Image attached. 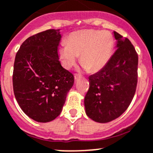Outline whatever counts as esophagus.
I'll list each match as a JSON object with an SVG mask.
<instances>
[{"mask_svg":"<svg viewBox=\"0 0 153 153\" xmlns=\"http://www.w3.org/2000/svg\"><path fill=\"white\" fill-rule=\"evenodd\" d=\"M74 77H75V81H78V79H80V78H81V75H79V74H75Z\"/></svg>","mask_w":153,"mask_h":153,"instance_id":"obj_1","label":"esophagus"}]
</instances>
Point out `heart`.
Instances as JSON below:
<instances>
[{
	"label": "heart",
	"mask_w": 153,
	"mask_h": 153,
	"mask_svg": "<svg viewBox=\"0 0 153 153\" xmlns=\"http://www.w3.org/2000/svg\"><path fill=\"white\" fill-rule=\"evenodd\" d=\"M67 45L61 46L59 53L67 68L80 62L89 72L103 68L110 60L114 46V39L107 30H82L72 33L66 40Z\"/></svg>",
	"instance_id": "b5f03b06"
}]
</instances>
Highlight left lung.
<instances>
[{"label":"left lung","instance_id":"8db88e82","mask_svg":"<svg viewBox=\"0 0 153 153\" xmlns=\"http://www.w3.org/2000/svg\"><path fill=\"white\" fill-rule=\"evenodd\" d=\"M117 51L106 65L90 75L84 98L86 115L106 123L118 118L131 104L138 81V54L131 41L114 31Z\"/></svg>","mask_w":153,"mask_h":153}]
</instances>
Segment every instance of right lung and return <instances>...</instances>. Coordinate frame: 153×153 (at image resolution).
Wrapping results in <instances>:
<instances>
[{"instance_id":"obj_1","label":"right lung","mask_w":153,"mask_h":153,"mask_svg":"<svg viewBox=\"0 0 153 153\" xmlns=\"http://www.w3.org/2000/svg\"><path fill=\"white\" fill-rule=\"evenodd\" d=\"M59 30L49 29L28 37L15 56L13 89L24 113L39 123L61 114L74 83L73 75L59 62Z\"/></svg>"}]
</instances>
